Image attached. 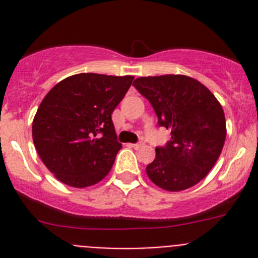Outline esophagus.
Instances as JSON below:
<instances>
[{
  "instance_id": "34e87169",
  "label": "esophagus",
  "mask_w": 258,
  "mask_h": 258,
  "mask_svg": "<svg viewBox=\"0 0 258 258\" xmlns=\"http://www.w3.org/2000/svg\"><path fill=\"white\" fill-rule=\"evenodd\" d=\"M132 147H133V149H136V150H138V149H141V147H143V143L142 142H140V143H134V145H131Z\"/></svg>"
}]
</instances>
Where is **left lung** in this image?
Listing matches in <instances>:
<instances>
[{
	"label": "left lung",
	"mask_w": 258,
	"mask_h": 258,
	"mask_svg": "<svg viewBox=\"0 0 258 258\" xmlns=\"http://www.w3.org/2000/svg\"><path fill=\"white\" fill-rule=\"evenodd\" d=\"M133 85L154 107L159 126L170 129L172 136L146 166L149 178L166 191L199 183L218 160L226 138L220 102L202 83L183 75L138 77Z\"/></svg>",
	"instance_id": "left-lung-1"
}]
</instances>
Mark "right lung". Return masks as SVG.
<instances>
[{
  "label": "right lung",
  "instance_id": "obj_1",
  "mask_svg": "<svg viewBox=\"0 0 258 258\" xmlns=\"http://www.w3.org/2000/svg\"><path fill=\"white\" fill-rule=\"evenodd\" d=\"M133 79L74 75L61 80L42 99L32 137L42 163L59 181L83 188L108 174L121 149L111 115Z\"/></svg>",
  "mask_w": 258,
  "mask_h": 258
}]
</instances>
